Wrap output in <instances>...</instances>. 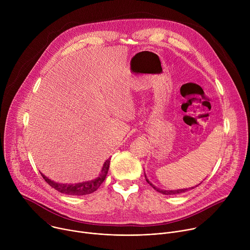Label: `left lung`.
I'll return each instance as SVG.
<instances>
[{
  "label": "left lung",
  "instance_id": "left-lung-1",
  "mask_svg": "<svg viewBox=\"0 0 250 250\" xmlns=\"http://www.w3.org/2000/svg\"><path fill=\"white\" fill-rule=\"evenodd\" d=\"M146 176V175H145ZM146 182L154 189V190H156L157 192H159V193H161V194H163V195H175V194H180V193H184V192H186V191H188V189H181V190H173V191H167V190H161V189H158V188H156L155 186H153L148 180H147V178H146ZM191 189H193V188H191Z\"/></svg>",
  "mask_w": 250,
  "mask_h": 250
}]
</instances>
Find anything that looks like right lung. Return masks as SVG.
<instances>
[{
  "instance_id": "add662e5",
  "label": "right lung",
  "mask_w": 250,
  "mask_h": 250,
  "mask_svg": "<svg viewBox=\"0 0 250 250\" xmlns=\"http://www.w3.org/2000/svg\"><path fill=\"white\" fill-rule=\"evenodd\" d=\"M110 160L111 159H108L104 162L102 172L98 178H96V179H94L92 181L83 182V183L60 184V183H56L52 180H49L48 178L45 177L42 173H41V174H42L43 179L45 180V182L49 186H51L53 189L57 190L58 192L66 194V195H71V196H84V195H89V194L95 192L101 186V184L104 182V180L105 179V176H106V174H108V171H109Z\"/></svg>"
}]
</instances>
